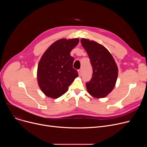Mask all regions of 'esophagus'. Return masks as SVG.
<instances>
[{"label": "esophagus", "instance_id": "34e87169", "mask_svg": "<svg viewBox=\"0 0 147 147\" xmlns=\"http://www.w3.org/2000/svg\"><path fill=\"white\" fill-rule=\"evenodd\" d=\"M78 73H79V76H81V75H82V70H81L80 69H79V70H78Z\"/></svg>", "mask_w": 147, "mask_h": 147}]
</instances>
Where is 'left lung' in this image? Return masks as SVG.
I'll use <instances>...</instances> for the list:
<instances>
[{
	"label": "left lung",
	"mask_w": 147,
	"mask_h": 147,
	"mask_svg": "<svg viewBox=\"0 0 147 147\" xmlns=\"http://www.w3.org/2000/svg\"><path fill=\"white\" fill-rule=\"evenodd\" d=\"M81 43L88 54L93 69L92 79L86 83L88 92L95 98H104L113 90L116 83L117 64L102 45L83 38Z\"/></svg>",
	"instance_id": "left-lung-1"
}]
</instances>
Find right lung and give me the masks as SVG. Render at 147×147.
<instances>
[{
  "label": "right lung",
  "mask_w": 147,
  "mask_h": 147,
  "mask_svg": "<svg viewBox=\"0 0 147 147\" xmlns=\"http://www.w3.org/2000/svg\"><path fill=\"white\" fill-rule=\"evenodd\" d=\"M79 38L60 39L52 44L42 55L37 67V81L40 89L48 97L57 98L68 89L78 77L73 68L71 51L78 45Z\"/></svg>",
  "instance_id": "add662e5"
}]
</instances>
